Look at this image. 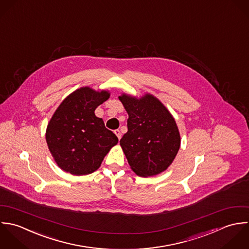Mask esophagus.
Here are the masks:
<instances>
[{
    "instance_id": "esophagus-1",
    "label": "esophagus",
    "mask_w": 249,
    "mask_h": 249,
    "mask_svg": "<svg viewBox=\"0 0 249 249\" xmlns=\"http://www.w3.org/2000/svg\"><path fill=\"white\" fill-rule=\"evenodd\" d=\"M114 134L117 136V138H118V140H120L121 139V133H120V131L117 129V130H114Z\"/></svg>"
}]
</instances>
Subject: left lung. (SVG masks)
<instances>
[{
	"label": "left lung",
	"instance_id": "left-lung-1",
	"mask_svg": "<svg viewBox=\"0 0 249 249\" xmlns=\"http://www.w3.org/2000/svg\"><path fill=\"white\" fill-rule=\"evenodd\" d=\"M129 114L128 132L120 145L138 175L148 177L164 171L175 159L181 143L176 122L166 107L147 94L137 99L119 96Z\"/></svg>",
	"mask_w": 249,
	"mask_h": 249
}]
</instances>
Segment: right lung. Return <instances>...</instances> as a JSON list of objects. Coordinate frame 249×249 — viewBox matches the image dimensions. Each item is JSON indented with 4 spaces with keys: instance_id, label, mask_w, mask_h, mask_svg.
I'll return each instance as SVG.
<instances>
[{
    "instance_id": "obj_1",
    "label": "right lung",
    "mask_w": 249,
    "mask_h": 249,
    "mask_svg": "<svg viewBox=\"0 0 249 249\" xmlns=\"http://www.w3.org/2000/svg\"><path fill=\"white\" fill-rule=\"evenodd\" d=\"M108 97L107 91L82 88L63 100L53 113L47 127L46 142L62 170L73 175L92 173L118 142L117 137L94 113Z\"/></svg>"
}]
</instances>
